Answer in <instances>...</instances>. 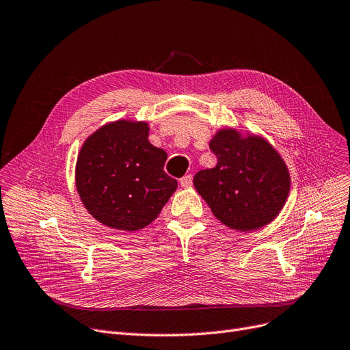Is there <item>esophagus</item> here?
Listing matches in <instances>:
<instances>
[{"label":"esophagus","mask_w":350,"mask_h":350,"mask_svg":"<svg viewBox=\"0 0 350 350\" xmlns=\"http://www.w3.org/2000/svg\"><path fill=\"white\" fill-rule=\"evenodd\" d=\"M191 183H193V177H191V174H187V176H185V177L180 178V185H182V187H190V186H191Z\"/></svg>","instance_id":"34e87169"}]
</instances>
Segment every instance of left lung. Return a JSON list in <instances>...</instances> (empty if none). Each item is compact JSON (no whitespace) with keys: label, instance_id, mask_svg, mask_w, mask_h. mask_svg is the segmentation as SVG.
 <instances>
[{"label":"left lung","instance_id":"1","mask_svg":"<svg viewBox=\"0 0 350 350\" xmlns=\"http://www.w3.org/2000/svg\"><path fill=\"white\" fill-rule=\"evenodd\" d=\"M209 147L213 168L193 178L199 195L225 226L252 232L278 216L290 193V172L280 152L261 135L222 128Z\"/></svg>","mask_w":350,"mask_h":350}]
</instances>
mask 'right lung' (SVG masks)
Returning a JSON list of instances; mask_svg holds the SVG:
<instances>
[{
	"mask_svg": "<svg viewBox=\"0 0 350 350\" xmlns=\"http://www.w3.org/2000/svg\"><path fill=\"white\" fill-rule=\"evenodd\" d=\"M146 121L118 120L90 134L77 154L75 183L98 222L134 232L150 225L177 189L163 170L167 152L148 141Z\"/></svg>",
	"mask_w": 350,
	"mask_h": 350,
	"instance_id": "add662e5",
	"label": "right lung"
}]
</instances>
